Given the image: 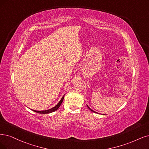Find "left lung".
<instances>
[{
  "label": "left lung",
  "instance_id": "left-lung-1",
  "mask_svg": "<svg viewBox=\"0 0 149 149\" xmlns=\"http://www.w3.org/2000/svg\"><path fill=\"white\" fill-rule=\"evenodd\" d=\"M87 107H88V109H89L90 110V111H91L92 112H95V113H96V112H95L94 111H93V110H92V109H90V107H89L88 106H87Z\"/></svg>",
  "mask_w": 149,
  "mask_h": 149
}]
</instances>
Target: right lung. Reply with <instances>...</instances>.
<instances>
[{
	"label": "right lung",
	"instance_id": "add662e5",
	"mask_svg": "<svg viewBox=\"0 0 149 149\" xmlns=\"http://www.w3.org/2000/svg\"><path fill=\"white\" fill-rule=\"evenodd\" d=\"M64 95L63 96V97L61 98V101L58 102V104H57V105L56 106H54V107L50 109H48V110H45V111H34V110H32L33 111H34L37 113H52V112H53L54 111H57V110L58 109V108L60 107V106L61 105V104L63 101V100H64Z\"/></svg>",
	"mask_w": 149,
	"mask_h": 149
}]
</instances>
